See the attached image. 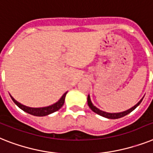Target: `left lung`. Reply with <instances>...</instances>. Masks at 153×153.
I'll use <instances>...</instances> for the list:
<instances>
[{
	"instance_id": "obj_1",
	"label": "left lung",
	"mask_w": 153,
	"mask_h": 153,
	"mask_svg": "<svg viewBox=\"0 0 153 153\" xmlns=\"http://www.w3.org/2000/svg\"><path fill=\"white\" fill-rule=\"evenodd\" d=\"M143 98L144 97L141 98V100H139L137 104H136L134 106L132 107V108H130L128 109V110H126V111H122V112H116V113L106 112V111H102V110H100L99 108H97L96 106H94V105H93V103H92V101H91V99H90V96H89V94L88 95L87 102H88V105H89V108L91 109L92 111H94L95 113H97V114H98V115H101V116H103V117L107 118V119L115 120V119H120V118L123 117V116H125V115H128L129 113H130L131 111H134V109L136 108H137V107L140 105V104H141V102L142 101V100H143Z\"/></svg>"
}]
</instances>
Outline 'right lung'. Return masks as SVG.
<instances>
[{"label": "right lung", "instance_id": "obj_1", "mask_svg": "<svg viewBox=\"0 0 153 153\" xmlns=\"http://www.w3.org/2000/svg\"><path fill=\"white\" fill-rule=\"evenodd\" d=\"M67 93H68V92H66L65 94L60 97V99H59L57 102H56L55 104H53V105H49V106L47 107H42V108H30V107L26 106V105H22V104H20L19 102H18L17 100H15L14 98L12 97L11 95H10V97L12 98V100L14 101L15 104H16L19 108L22 109L23 111H24L25 112L28 113V114H30V115H35V116H45V115L52 114V113L55 112V111H58L59 109L61 108L62 106H63L64 104V100H65V97Z\"/></svg>", "mask_w": 153, "mask_h": 153}]
</instances>
